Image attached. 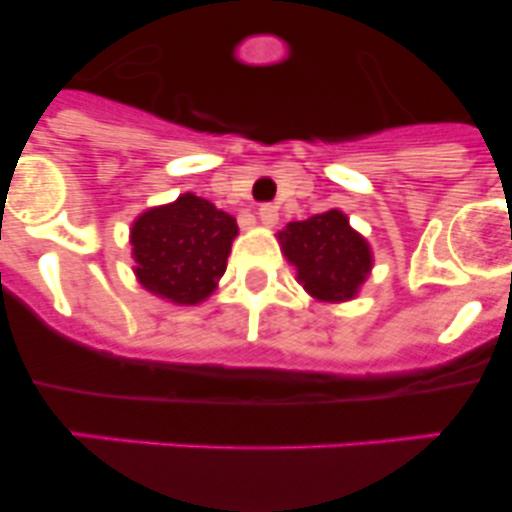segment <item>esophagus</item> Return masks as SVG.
<instances>
[{
  "label": "esophagus",
  "instance_id": "obj_1",
  "mask_svg": "<svg viewBox=\"0 0 512 512\" xmlns=\"http://www.w3.org/2000/svg\"><path fill=\"white\" fill-rule=\"evenodd\" d=\"M259 218L264 226H274V223L279 221V208L271 206V203H264V206L259 208Z\"/></svg>",
  "mask_w": 512,
  "mask_h": 512
}]
</instances>
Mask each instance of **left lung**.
Instances as JSON below:
<instances>
[{
	"label": "left lung",
	"mask_w": 512,
	"mask_h": 512,
	"mask_svg": "<svg viewBox=\"0 0 512 512\" xmlns=\"http://www.w3.org/2000/svg\"><path fill=\"white\" fill-rule=\"evenodd\" d=\"M279 243L299 284L319 301L354 299L372 271L369 243L337 208L289 223L279 231Z\"/></svg>",
	"instance_id": "1"
}]
</instances>
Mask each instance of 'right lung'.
Wrapping results in <instances>:
<instances>
[{"mask_svg": "<svg viewBox=\"0 0 512 512\" xmlns=\"http://www.w3.org/2000/svg\"><path fill=\"white\" fill-rule=\"evenodd\" d=\"M236 218L211 201L183 193L138 216L130 228L135 276L150 294L193 306L208 299L226 271Z\"/></svg>", "mask_w": 512, "mask_h": 512, "instance_id": "right-lung-1", "label": "right lung"}]
</instances>
